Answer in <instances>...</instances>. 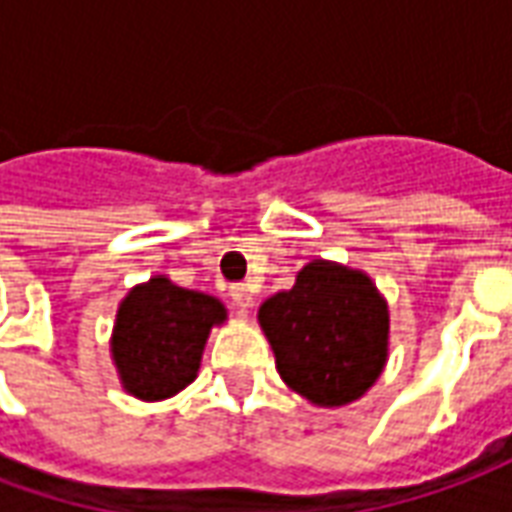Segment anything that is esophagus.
<instances>
[{
	"label": "esophagus",
	"instance_id": "obj_1",
	"mask_svg": "<svg viewBox=\"0 0 512 512\" xmlns=\"http://www.w3.org/2000/svg\"><path fill=\"white\" fill-rule=\"evenodd\" d=\"M230 299H233L235 310L241 312V315H246V312L255 307V296H252V290L246 288V285H233L230 288Z\"/></svg>",
	"mask_w": 512,
	"mask_h": 512
}]
</instances>
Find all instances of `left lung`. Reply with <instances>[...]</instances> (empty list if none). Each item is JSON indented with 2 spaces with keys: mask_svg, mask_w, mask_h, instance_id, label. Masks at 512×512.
I'll return each instance as SVG.
<instances>
[{
  "mask_svg": "<svg viewBox=\"0 0 512 512\" xmlns=\"http://www.w3.org/2000/svg\"><path fill=\"white\" fill-rule=\"evenodd\" d=\"M257 323L285 384L312 406L340 408L376 384L389 359V304L359 268L312 260L268 296Z\"/></svg>",
  "mask_w": 512,
  "mask_h": 512,
  "instance_id": "left-lung-1",
  "label": "left lung"
}]
</instances>
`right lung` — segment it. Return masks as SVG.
I'll list each match as a JSON object with an SVG mask.
<instances>
[{
	"instance_id": "obj_1",
	"label": "right lung",
	"mask_w": 512,
	"mask_h": 512,
	"mask_svg": "<svg viewBox=\"0 0 512 512\" xmlns=\"http://www.w3.org/2000/svg\"><path fill=\"white\" fill-rule=\"evenodd\" d=\"M224 321L227 307L216 296L180 288L164 274L134 285L109 340L123 389L145 403L178 395L197 378L208 334Z\"/></svg>"
}]
</instances>
